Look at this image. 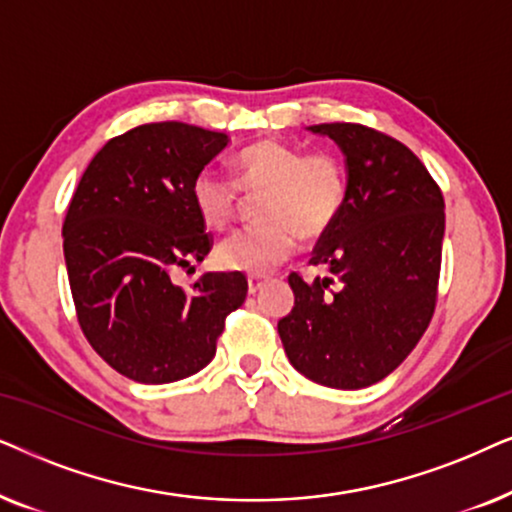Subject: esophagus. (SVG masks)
Here are the masks:
<instances>
[{
	"instance_id": "esophagus-1",
	"label": "esophagus",
	"mask_w": 512,
	"mask_h": 512,
	"mask_svg": "<svg viewBox=\"0 0 512 512\" xmlns=\"http://www.w3.org/2000/svg\"><path fill=\"white\" fill-rule=\"evenodd\" d=\"M264 283H267V281H264L262 276H250V278H248V292H250V295H255V292H260V290L264 288Z\"/></svg>"
}]
</instances>
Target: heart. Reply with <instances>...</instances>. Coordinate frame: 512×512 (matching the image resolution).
Returning a JSON list of instances; mask_svg holds the SVG:
<instances>
[{
  "mask_svg": "<svg viewBox=\"0 0 512 512\" xmlns=\"http://www.w3.org/2000/svg\"><path fill=\"white\" fill-rule=\"evenodd\" d=\"M234 177L201 170L192 182V201L203 224L224 229L236 217L241 192L259 194L260 224L236 231L215 248L224 271L264 276L297 250L299 236H323L346 201V173L330 152H311L290 142L264 138L236 154Z\"/></svg>",
  "mask_w": 512,
  "mask_h": 512,
  "instance_id": "1",
  "label": "heart"
}]
</instances>
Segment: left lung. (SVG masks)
<instances>
[{
    "instance_id": "obj_1",
    "label": "left lung",
    "mask_w": 512,
    "mask_h": 512,
    "mask_svg": "<svg viewBox=\"0 0 512 512\" xmlns=\"http://www.w3.org/2000/svg\"><path fill=\"white\" fill-rule=\"evenodd\" d=\"M346 156V201L311 262L330 278L290 274L295 306L278 320L297 372L330 388L372 386L419 344L435 311L445 201L424 163L363 124H318Z\"/></svg>"
}]
</instances>
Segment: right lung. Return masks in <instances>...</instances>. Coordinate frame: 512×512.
<instances>
[{
  "mask_svg": "<svg viewBox=\"0 0 512 512\" xmlns=\"http://www.w3.org/2000/svg\"><path fill=\"white\" fill-rule=\"evenodd\" d=\"M224 133L161 121L117 135L81 175L63 224L67 278L95 353L140 384L192 377L215 356L224 320L245 302L243 274H203L192 290L177 267L213 248L192 182L227 147Z\"/></svg>",
  "mask_w": 512,
  "mask_h": 512,
  "instance_id": "right-lung-1",
  "label": "right lung"
}]
</instances>
